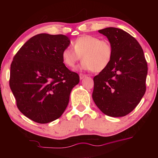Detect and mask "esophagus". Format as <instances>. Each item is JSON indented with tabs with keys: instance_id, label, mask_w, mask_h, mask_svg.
Masks as SVG:
<instances>
[{
	"instance_id": "1",
	"label": "esophagus",
	"mask_w": 158,
	"mask_h": 158,
	"mask_svg": "<svg viewBox=\"0 0 158 158\" xmlns=\"http://www.w3.org/2000/svg\"><path fill=\"white\" fill-rule=\"evenodd\" d=\"M85 77H87L86 74H82V73H80L79 74V78H80V79H83L84 78H85Z\"/></svg>"
}]
</instances>
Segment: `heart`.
Listing matches in <instances>:
<instances>
[{
	"instance_id": "1",
	"label": "heart",
	"mask_w": 158,
	"mask_h": 158,
	"mask_svg": "<svg viewBox=\"0 0 158 158\" xmlns=\"http://www.w3.org/2000/svg\"><path fill=\"white\" fill-rule=\"evenodd\" d=\"M73 49L66 47L62 52L64 64L69 68H74L81 59L82 69H90L100 73L107 67L112 59L113 48L106 40H100L93 35H83L73 42Z\"/></svg>"
}]
</instances>
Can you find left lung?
<instances>
[{
    "instance_id": "left-lung-1",
    "label": "left lung",
    "mask_w": 158,
    "mask_h": 158,
    "mask_svg": "<svg viewBox=\"0 0 158 158\" xmlns=\"http://www.w3.org/2000/svg\"><path fill=\"white\" fill-rule=\"evenodd\" d=\"M98 32L108 38L113 56L109 65L93 78V101L107 116H125L145 94L147 62L141 45L127 32L114 27Z\"/></svg>"
}]
</instances>
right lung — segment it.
I'll return each mask as SVG.
<instances>
[{
	"label": "right lung",
	"mask_w": 158,
	"mask_h": 158,
	"mask_svg": "<svg viewBox=\"0 0 158 158\" xmlns=\"http://www.w3.org/2000/svg\"><path fill=\"white\" fill-rule=\"evenodd\" d=\"M70 44L64 35L32 37L13 58L10 86L21 113L38 123L55 121L65 111L78 74L66 68L63 49Z\"/></svg>",
	"instance_id": "add662e5"
}]
</instances>
